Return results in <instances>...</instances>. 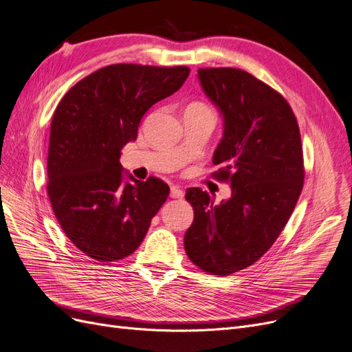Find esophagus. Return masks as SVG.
<instances>
[{"mask_svg":"<svg viewBox=\"0 0 352 352\" xmlns=\"http://www.w3.org/2000/svg\"><path fill=\"white\" fill-rule=\"evenodd\" d=\"M169 196L171 199H183L184 197V191L179 187H171V191H169Z\"/></svg>","mask_w":352,"mask_h":352,"instance_id":"esophagus-1","label":"esophagus"}]
</instances>
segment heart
Masks as SVG:
<instances>
[{"mask_svg":"<svg viewBox=\"0 0 352 352\" xmlns=\"http://www.w3.org/2000/svg\"><path fill=\"white\" fill-rule=\"evenodd\" d=\"M188 107H192V109H200V110H210L209 107L204 106L203 102H192V104H190Z\"/></svg>","mask_w":352,"mask_h":352,"instance_id":"heart-1","label":"heart"}]
</instances>
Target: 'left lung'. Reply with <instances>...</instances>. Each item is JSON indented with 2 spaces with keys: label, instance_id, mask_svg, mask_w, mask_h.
I'll return each mask as SVG.
<instances>
[{
  "label": "left lung",
  "instance_id": "1",
  "mask_svg": "<svg viewBox=\"0 0 352 352\" xmlns=\"http://www.w3.org/2000/svg\"><path fill=\"white\" fill-rule=\"evenodd\" d=\"M197 76L223 117L213 164L232 196L214 204L187 190L194 220L184 248L203 271L229 276L256 263L289 222L305 178L300 130L285 98L246 71L201 68Z\"/></svg>",
  "mask_w": 352,
  "mask_h": 352
}]
</instances>
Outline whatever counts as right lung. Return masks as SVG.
Returning <instances> with one entry per match:
<instances>
[{
	"label": "right lung",
	"instance_id": "add662e5",
	"mask_svg": "<svg viewBox=\"0 0 352 352\" xmlns=\"http://www.w3.org/2000/svg\"><path fill=\"white\" fill-rule=\"evenodd\" d=\"M187 67L116 63L76 82L52 117L47 196L65 235L102 263L133 254L169 187L123 171L124 145L138 138L142 117L183 87Z\"/></svg>",
	"mask_w": 352,
	"mask_h": 352
}]
</instances>
